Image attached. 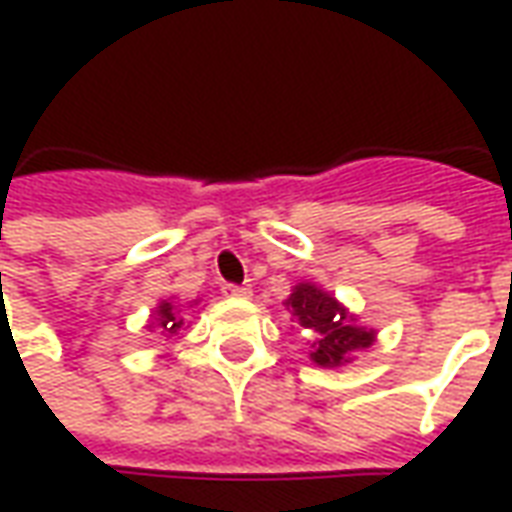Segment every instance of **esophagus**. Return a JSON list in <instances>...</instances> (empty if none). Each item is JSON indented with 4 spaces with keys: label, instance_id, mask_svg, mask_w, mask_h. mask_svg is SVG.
Masks as SVG:
<instances>
[{
    "label": "esophagus",
    "instance_id": "1",
    "mask_svg": "<svg viewBox=\"0 0 512 512\" xmlns=\"http://www.w3.org/2000/svg\"><path fill=\"white\" fill-rule=\"evenodd\" d=\"M224 296H230V299H249L252 288L249 285H224Z\"/></svg>",
    "mask_w": 512,
    "mask_h": 512
}]
</instances>
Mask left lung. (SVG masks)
Here are the masks:
<instances>
[{
  "instance_id": "8db88e82",
  "label": "left lung",
  "mask_w": 512,
  "mask_h": 512,
  "mask_svg": "<svg viewBox=\"0 0 512 512\" xmlns=\"http://www.w3.org/2000/svg\"><path fill=\"white\" fill-rule=\"evenodd\" d=\"M285 310L296 318L301 329L310 332V359L318 367H343L354 362V354L376 343L378 332L356 323L354 312L334 299L315 282H296L285 299Z\"/></svg>"
}]
</instances>
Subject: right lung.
<instances>
[{
	"instance_id": "right-lung-1",
	"label": "right lung",
	"mask_w": 512,
	"mask_h": 512,
	"mask_svg": "<svg viewBox=\"0 0 512 512\" xmlns=\"http://www.w3.org/2000/svg\"><path fill=\"white\" fill-rule=\"evenodd\" d=\"M197 301H191L189 307H194ZM186 312H183V304H178V301L172 299H161L153 307V312H150V321H147V332H158L164 334V337H172V334H178L180 329H183V323H186V318H183Z\"/></svg>"
}]
</instances>
